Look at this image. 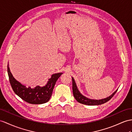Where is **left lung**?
<instances>
[{
	"mask_svg": "<svg viewBox=\"0 0 132 132\" xmlns=\"http://www.w3.org/2000/svg\"><path fill=\"white\" fill-rule=\"evenodd\" d=\"M72 89H73V96L76 98V100L78 102H79V103L84 104V105H99L103 104L105 103V102H106L110 100L113 97L114 95L116 94L117 91H118L117 90L116 91H115L111 96H110L109 97L106 98L101 99V100L89 99L86 97L85 96H83L81 93L79 92L78 88H77L76 82L75 81V80H74L73 78H72Z\"/></svg>",
	"mask_w": 132,
	"mask_h": 132,
	"instance_id": "1",
	"label": "left lung"
}]
</instances>
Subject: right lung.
I'll list each match as a JSON object with an SVG mask.
<instances>
[{"label":"right lung","instance_id":"right-lung-1","mask_svg":"<svg viewBox=\"0 0 132 132\" xmlns=\"http://www.w3.org/2000/svg\"><path fill=\"white\" fill-rule=\"evenodd\" d=\"M7 69L9 82L15 94L24 101L32 104H42L49 101L56 81L63 74L62 73L54 74L45 86L41 87L38 86L32 88L30 87H26L25 86L16 81L12 75L8 65Z\"/></svg>","mask_w":132,"mask_h":132}]
</instances>
